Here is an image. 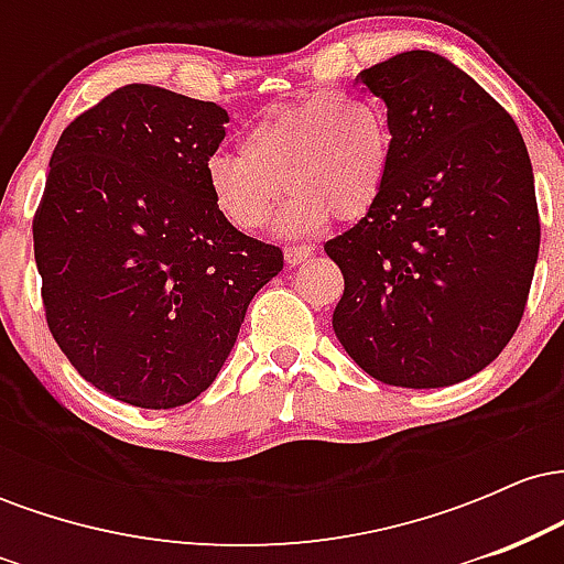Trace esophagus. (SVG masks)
I'll return each instance as SVG.
<instances>
[{
	"label": "esophagus",
	"mask_w": 564,
	"mask_h": 564,
	"mask_svg": "<svg viewBox=\"0 0 564 564\" xmlns=\"http://www.w3.org/2000/svg\"><path fill=\"white\" fill-rule=\"evenodd\" d=\"M313 243H294L286 249V262L289 264H302L307 262V257H313Z\"/></svg>",
	"instance_id": "34e87169"
}]
</instances>
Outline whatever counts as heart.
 Wrapping results in <instances>:
<instances>
[{
	"mask_svg": "<svg viewBox=\"0 0 564 564\" xmlns=\"http://www.w3.org/2000/svg\"><path fill=\"white\" fill-rule=\"evenodd\" d=\"M238 151L206 164V185L228 223L262 230L286 185L281 228L307 232L373 209L390 177L392 129L373 97L334 89L268 108L241 134Z\"/></svg>",
	"mask_w": 564,
	"mask_h": 564,
	"instance_id": "obj_1",
	"label": "heart"
}]
</instances>
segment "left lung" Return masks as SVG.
Wrapping results in <instances>:
<instances>
[{"instance_id": "1", "label": "left lung", "mask_w": 564, "mask_h": 564, "mask_svg": "<svg viewBox=\"0 0 564 564\" xmlns=\"http://www.w3.org/2000/svg\"><path fill=\"white\" fill-rule=\"evenodd\" d=\"M358 79L387 102L392 166L373 209L323 246L345 275L334 334L384 384H456L494 364L525 313L541 246L525 140L426 50Z\"/></svg>"}]
</instances>
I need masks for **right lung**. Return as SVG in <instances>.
<instances>
[{
  "label": "right lung",
  "instance_id": "obj_1",
  "mask_svg": "<svg viewBox=\"0 0 564 564\" xmlns=\"http://www.w3.org/2000/svg\"><path fill=\"white\" fill-rule=\"evenodd\" d=\"M228 111L127 84L57 140L34 215L50 334L89 384L138 408L196 400L283 251L217 209L206 164Z\"/></svg>",
  "mask_w": 564,
  "mask_h": 564
}]
</instances>
